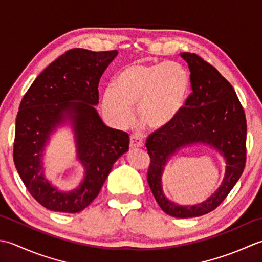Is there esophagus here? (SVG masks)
Returning a JSON list of instances; mask_svg holds the SVG:
<instances>
[{
  "mask_svg": "<svg viewBox=\"0 0 262 262\" xmlns=\"http://www.w3.org/2000/svg\"><path fill=\"white\" fill-rule=\"evenodd\" d=\"M143 146V141L142 139L137 136V135H133L130 138V147L131 148H141Z\"/></svg>",
  "mask_w": 262,
  "mask_h": 262,
  "instance_id": "34e87169",
  "label": "esophagus"
}]
</instances>
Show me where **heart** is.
<instances>
[{
	"instance_id": "1",
	"label": "heart",
	"mask_w": 262,
	"mask_h": 262,
	"mask_svg": "<svg viewBox=\"0 0 262 262\" xmlns=\"http://www.w3.org/2000/svg\"><path fill=\"white\" fill-rule=\"evenodd\" d=\"M190 76L176 62L127 64L116 73L113 88L103 95V105L115 123L125 125L137 106L140 123L158 130L179 116L190 93Z\"/></svg>"
}]
</instances>
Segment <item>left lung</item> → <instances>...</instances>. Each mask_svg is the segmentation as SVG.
Segmentation results:
<instances>
[{
  "label": "left lung",
  "instance_id": "obj_1",
  "mask_svg": "<svg viewBox=\"0 0 262 262\" xmlns=\"http://www.w3.org/2000/svg\"><path fill=\"white\" fill-rule=\"evenodd\" d=\"M181 56L189 64L192 93L172 123L147 138L150 157L147 181L163 211L173 217L190 218L216 209L242 175L247 161V119L235 90L215 67L195 53H182ZM194 142L216 147L226 157L228 166L222 185L209 200L183 207L163 195L161 174L172 154Z\"/></svg>",
  "mask_w": 262,
  "mask_h": 262
}]
</instances>
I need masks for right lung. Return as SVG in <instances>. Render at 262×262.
<instances>
[{"label": "right lung", "instance_id": "right-lung-1", "mask_svg": "<svg viewBox=\"0 0 262 262\" xmlns=\"http://www.w3.org/2000/svg\"><path fill=\"white\" fill-rule=\"evenodd\" d=\"M117 51H67L52 62L27 90L15 120L13 161L27 190L53 211L79 212L98 195L116 159L129 149L126 132L106 126L95 110L101 74ZM66 118L76 135L84 182L71 192L52 187L42 174L41 152L49 135Z\"/></svg>", "mask_w": 262, "mask_h": 262}]
</instances>
